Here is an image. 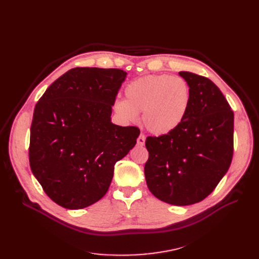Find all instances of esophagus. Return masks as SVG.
<instances>
[{
    "mask_svg": "<svg viewBox=\"0 0 259 259\" xmlns=\"http://www.w3.org/2000/svg\"><path fill=\"white\" fill-rule=\"evenodd\" d=\"M145 142H146L145 134L141 133L140 137L138 138V145H139V146H144V145H145Z\"/></svg>",
    "mask_w": 259,
    "mask_h": 259,
    "instance_id": "34e87169",
    "label": "esophagus"
}]
</instances>
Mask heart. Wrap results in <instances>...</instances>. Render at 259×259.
<instances>
[{
  "instance_id": "obj_1",
  "label": "heart",
  "mask_w": 259,
  "mask_h": 259,
  "mask_svg": "<svg viewBox=\"0 0 259 259\" xmlns=\"http://www.w3.org/2000/svg\"><path fill=\"white\" fill-rule=\"evenodd\" d=\"M126 101H116L114 110L125 120L143 115L147 130L164 135L178 128L185 119L191 101L187 81L170 74L146 75L126 87Z\"/></svg>"
}]
</instances>
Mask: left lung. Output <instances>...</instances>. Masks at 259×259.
Listing matches in <instances>:
<instances>
[{"label":"left lung","mask_w":259,"mask_h":259,"mask_svg":"<svg viewBox=\"0 0 259 259\" xmlns=\"http://www.w3.org/2000/svg\"><path fill=\"white\" fill-rule=\"evenodd\" d=\"M179 74L191 91L189 110L172 132L146 139L145 176L155 197L188 206L210 195L229 170L234 150V113L211 79L188 71Z\"/></svg>","instance_id":"obj_1"}]
</instances>
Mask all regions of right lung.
<instances>
[{"label":"right lung","mask_w":259,"mask_h":259,"mask_svg":"<svg viewBox=\"0 0 259 259\" xmlns=\"http://www.w3.org/2000/svg\"><path fill=\"white\" fill-rule=\"evenodd\" d=\"M127 73L76 67L47 88L35 105L29 164L44 192L63 208L100 200L115 162L137 144L140 129L111 122L112 106Z\"/></svg>","instance_id":"add662e5"}]
</instances>
